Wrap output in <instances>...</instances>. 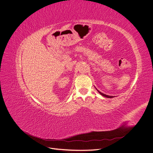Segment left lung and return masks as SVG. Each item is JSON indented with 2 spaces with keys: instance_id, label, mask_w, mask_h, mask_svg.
Segmentation results:
<instances>
[{
  "instance_id": "obj_1",
  "label": "left lung",
  "mask_w": 153,
  "mask_h": 153,
  "mask_svg": "<svg viewBox=\"0 0 153 153\" xmlns=\"http://www.w3.org/2000/svg\"><path fill=\"white\" fill-rule=\"evenodd\" d=\"M97 90V89H96ZM98 92L102 95V96H104V97H105V98H114V96H108V95H107V94H104V93H101V92H100V91H98Z\"/></svg>"
}]
</instances>
